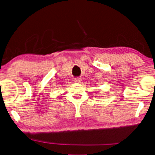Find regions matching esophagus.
<instances>
[{"instance_id":"34e87169","label":"esophagus","mask_w":155,"mask_h":155,"mask_svg":"<svg viewBox=\"0 0 155 155\" xmlns=\"http://www.w3.org/2000/svg\"><path fill=\"white\" fill-rule=\"evenodd\" d=\"M81 81V78L79 77L74 78V81L75 83H80Z\"/></svg>"}]
</instances>
